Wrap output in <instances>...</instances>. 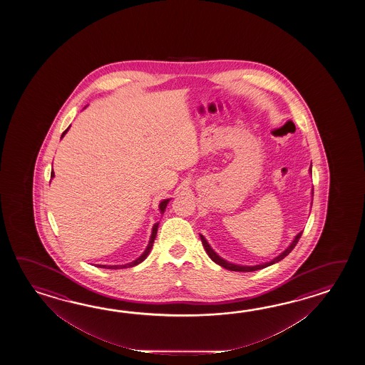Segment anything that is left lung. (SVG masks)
<instances>
[{
	"label": "left lung",
	"instance_id": "8db88e82",
	"mask_svg": "<svg viewBox=\"0 0 365 365\" xmlns=\"http://www.w3.org/2000/svg\"><path fill=\"white\" fill-rule=\"evenodd\" d=\"M309 173L312 175V163H310L309 167ZM312 197H313V189H312ZM313 203V198H312V202H310V205ZM310 209H312V206H310ZM302 232L297 233L295 237H294V240L291 241V244L288 245L287 248L284 249L282 253H279L278 256L274 257L272 261H267V262H264V264H252V266H248V264H233V262H230V261H227L223 257L219 256L217 252L214 250V249L211 248V245L209 244V241L205 239V236L200 233V237H201L202 245H203V248L206 250V253H207V256L215 262V264H219V266H222V267H225L227 270H230V272H256V270H261V269H264V267H267V266H270V264H277V262H279L280 259H283L284 257L288 256L289 253H291V250L295 248L296 244H297V241L299 239L302 237Z\"/></svg>",
	"mask_w": 365,
	"mask_h": 365
}]
</instances>
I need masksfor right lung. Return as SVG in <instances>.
Instances as JSON below:
<instances>
[{
  "instance_id": "right-lung-1",
  "label": "right lung",
  "mask_w": 365,
  "mask_h": 365,
  "mask_svg": "<svg viewBox=\"0 0 365 365\" xmlns=\"http://www.w3.org/2000/svg\"><path fill=\"white\" fill-rule=\"evenodd\" d=\"M69 128H68L65 132L62 133L61 138H63V135L68 133ZM51 178H52V179L55 178V172H53V170H52V173H51ZM170 201H171V198H165V200L160 201V203H159V211H160V214H162V215H163L164 211H165V207H167V205H168V202ZM158 227H159V222L153 225V231H151V236H150V240H148V247H146V249L143 250V253H142V255H140L138 258H135L134 261L129 262V264H98V267H101V269H113V270H115V269H126V267H133V266H137V264H140L142 261H145V259H146V257L148 256V253H150V250L153 249V244H154V240H155L156 237V232H158Z\"/></svg>"
}]
</instances>
